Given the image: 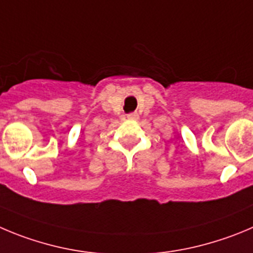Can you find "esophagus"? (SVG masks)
Instances as JSON below:
<instances>
[{
  "label": "esophagus",
  "instance_id": "esophagus-1",
  "mask_svg": "<svg viewBox=\"0 0 253 253\" xmlns=\"http://www.w3.org/2000/svg\"><path fill=\"white\" fill-rule=\"evenodd\" d=\"M129 120H137L138 119V115L137 113H129L128 116H127Z\"/></svg>",
  "mask_w": 253,
  "mask_h": 253
}]
</instances>
